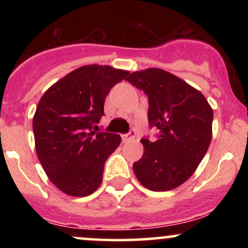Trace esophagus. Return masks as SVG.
Here are the masks:
<instances>
[{"instance_id": "1", "label": "esophagus", "mask_w": 248, "mask_h": 248, "mask_svg": "<svg viewBox=\"0 0 248 248\" xmlns=\"http://www.w3.org/2000/svg\"><path fill=\"white\" fill-rule=\"evenodd\" d=\"M135 135H136V132L134 129H132L128 134H124V135H122V141L127 142V141L134 140V139H135Z\"/></svg>"}]
</instances>
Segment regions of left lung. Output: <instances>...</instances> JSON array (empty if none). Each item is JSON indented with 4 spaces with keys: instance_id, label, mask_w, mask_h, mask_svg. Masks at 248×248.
Segmentation results:
<instances>
[{
    "instance_id": "8db88e82",
    "label": "left lung",
    "mask_w": 248,
    "mask_h": 248,
    "mask_svg": "<svg viewBox=\"0 0 248 248\" xmlns=\"http://www.w3.org/2000/svg\"><path fill=\"white\" fill-rule=\"evenodd\" d=\"M148 95L149 127L157 140H141L143 155L133 164L136 178L153 191H168L191 177L212 138L213 110L205 96L161 69L133 72L126 78Z\"/></svg>"
}]
</instances>
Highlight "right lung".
<instances>
[{"label": "right lung", "instance_id": "1", "mask_svg": "<svg viewBox=\"0 0 248 248\" xmlns=\"http://www.w3.org/2000/svg\"><path fill=\"white\" fill-rule=\"evenodd\" d=\"M128 75L86 65L57 81L39 100L32 121L37 156L50 181L66 195L84 197L100 186L105 162L121 138L93 128L104 115L110 88Z\"/></svg>", "mask_w": 248, "mask_h": 248}]
</instances>
